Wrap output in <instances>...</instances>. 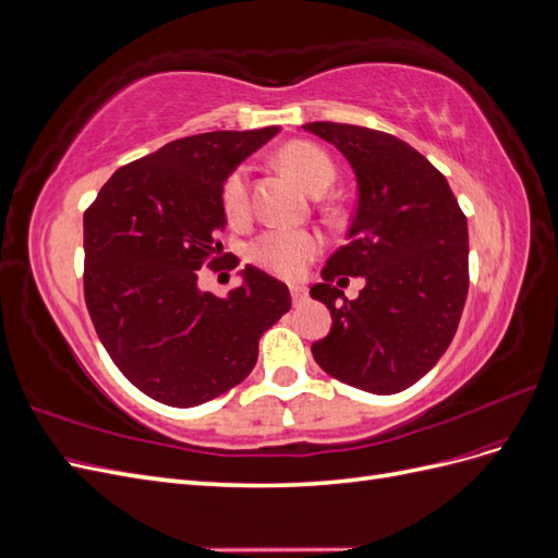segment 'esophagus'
Segmentation results:
<instances>
[{"mask_svg": "<svg viewBox=\"0 0 558 558\" xmlns=\"http://www.w3.org/2000/svg\"><path fill=\"white\" fill-rule=\"evenodd\" d=\"M291 298H293L295 305H300V302H305V298H307V289H305V286L291 283Z\"/></svg>", "mask_w": 558, "mask_h": 558, "instance_id": "1", "label": "esophagus"}]
</instances>
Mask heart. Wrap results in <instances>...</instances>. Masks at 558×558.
Returning <instances> with one entry per match:
<instances>
[{
	"mask_svg": "<svg viewBox=\"0 0 558 558\" xmlns=\"http://www.w3.org/2000/svg\"><path fill=\"white\" fill-rule=\"evenodd\" d=\"M279 162L314 195L324 193L335 181V165L324 148L310 142H293L281 148ZM221 205L228 218H242L248 209V167L240 165L226 177ZM320 251V238L305 228H275L260 232L246 248L253 265L277 277H298Z\"/></svg>",
	"mask_w": 558,
	"mask_h": 558,
	"instance_id": "1",
	"label": "heart"
}]
</instances>
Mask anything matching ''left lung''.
I'll return each mask as SVG.
<instances>
[{
  "mask_svg": "<svg viewBox=\"0 0 558 558\" xmlns=\"http://www.w3.org/2000/svg\"><path fill=\"white\" fill-rule=\"evenodd\" d=\"M349 160L359 205L310 295L330 310V332L312 344L320 369L391 396L412 386L451 344L468 298V221L442 172L393 134L344 123L302 125ZM340 274L365 276L347 301Z\"/></svg>",
  "mask_w": 558,
  "mask_h": 558,
  "instance_id": "obj_1",
  "label": "left lung"
}]
</instances>
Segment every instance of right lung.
<instances>
[{
	"mask_svg": "<svg viewBox=\"0 0 558 558\" xmlns=\"http://www.w3.org/2000/svg\"><path fill=\"white\" fill-rule=\"evenodd\" d=\"M277 132L165 144L116 170L83 214V295L99 342L162 404L195 408L244 381L260 335L291 310L289 286L251 265L228 298L197 289L202 265L221 267L226 177Z\"/></svg>",
	"mask_w": 558,
	"mask_h": 558,
	"instance_id": "add662e5",
	"label": "right lung"
}]
</instances>
